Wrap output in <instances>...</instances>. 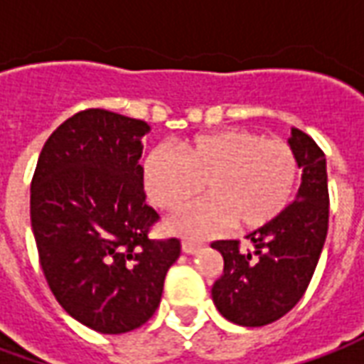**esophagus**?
Masks as SVG:
<instances>
[{"label": "esophagus", "instance_id": "esophagus-1", "mask_svg": "<svg viewBox=\"0 0 364 364\" xmlns=\"http://www.w3.org/2000/svg\"><path fill=\"white\" fill-rule=\"evenodd\" d=\"M200 247H203V244H198V242H191V240L183 242V252L185 253H197Z\"/></svg>", "mask_w": 364, "mask_h": 364}]
</instances>
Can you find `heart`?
Returning a JSON list of instances; mask_svg holds the SVG:
<instances>
[{
  "label": "heart",
  "mask_w": 364,
  "mask_h": 364,
  "mask_svg": "<svg viewBox=\"0 0 364 364\" xmlns=\"http://www.w3.org/2000/svg\"><path fill=\"white\" fill-rule=\"evenodd\" d=\"M298 179V159L289 144L244 128L198 134L181 156L156 148L144 161V187L151 205L177 214L200 195L206 200L175 222L187 236H206L224 226L257 230L289 206Z\"/></svg>",
  "instance_id": "b5f03b06"
}]
</instances>
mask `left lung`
I'll return each mask as SVG.
<instances>
[{
	"label": "left lung",
	"instance_id": "1",
	"mask_svg": "<svg viewBox=\"0 0 364 364\" xmlns=\"http://www.w3.org/2000/svg\"><path fill=\"white\" fill-rule=\"evenodd\" d=\"M302 185L296 200L267 226L252 232V250L240 240L213 242L224 257L222 274L213 284V300L226 320L245 328L273 323L304 296L328 236L329 193L326 154L312 136L292 128L289 140Z\"/></svg>",
	"mask_w": 364,
	"mask_h": 364
}]
</instances>
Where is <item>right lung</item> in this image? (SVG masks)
I'll use <instances>...</instances> for the list:
<instances>
[{
	"label": "right lung",
	"instance_id": "1",
	"mask_svg": "<svg viewBox=\"0 0 364 364\" xmlns=\"http://www.w3.org/2000/svg\"><path fill=\"white\" fill-rule=\"evenodd\" d=\"M148 122L85 109L44 144L31 181V224L44 279L72 318L127 333L158 310L181 240L151 237L159 214L144 193Z\"/></svg>",
	"mask_w": 364,
	"mask_h": 364
}]
</instances>
